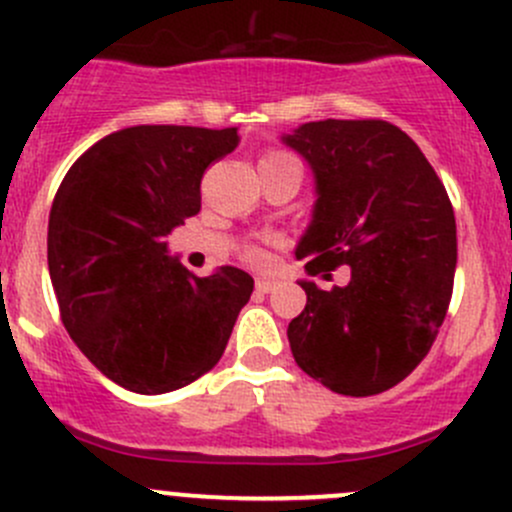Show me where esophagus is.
Returning <instances> with one entry per match:
<instances>
[{"label": "esophagus", "instance_id": "obj_1", "mask_svg": "<svg viewBox=\"0 0 512 512\" xmlns=\"http://www.w3.org/2000/svg\"><path fill=\"white\" fill-rule=\"evenodd\" d=\"M255 287H257V292H262V294H270L272 289L277 287V282H275V280H270V277H257Z\"/></svg>", "mask_w": 512, "mask_h": 512}]
</instances>
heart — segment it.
<instances>
[{"instance_id": "heart-1", "label": "heart", "mask_w": 512, "mask_h": 512, "mask_svg": "<svg viewBox=\"0 0 512 512\" xmlns=\"http://www.w3.org/2000/svg\"><path fill=\"white\" fill-rule=\"evenodd\" d=\"M285 156H289V153H285V151H277V148H270V151L262 153V158H260V160L285 158ZM242 257H245L247 262H252V265H262V262H265V252H262L260 247H257V245H247L245 250H242Z\"/></svg>"}]
</instances>
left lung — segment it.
Wrapping results in <instances>:
<instances>
[{
	"label": "left lung",
	"instance_id": "left-lung-1",
	"mask_svg": "<svg viewBox=\"0 0 512 512\" xmlns=\"http://www.w3.org/2000/svg\"><path fill=\"white\" fill-rule=\"evenodd\" d=\"M282 141L317 180L312 223L297 245L309 275L349 265L347 287L307 292L287 327L304 374L344 396L404 381L431 349L453 294L456 218L421 148L379 118L312 121Z\"/></svg>",
	"mask_w": 512,
	"mask_h": 512
}]
</instances>
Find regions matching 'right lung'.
I'll list each match as a JSON object with an SVG mask.
<instances>
[{
  "label": "right lung",
  "mask_w": 512,
  "mask_h": 512,
  "mask_svg": "<svg viewBox=\"0 0 512 512\" xmlns=\"http://www.w3.org/2000/svg\"><path fill=\"white\" fill-rule=\"evenodd\" d=\"M237 128L133 126L94 143L49 213V275L61 322L86 359L136 394L183 389L223 356L252 277H198L168 232L200 213V180L235 151Z\"/></svg>",
  "instance_id": "right-lung-1"
}]
</instances>
